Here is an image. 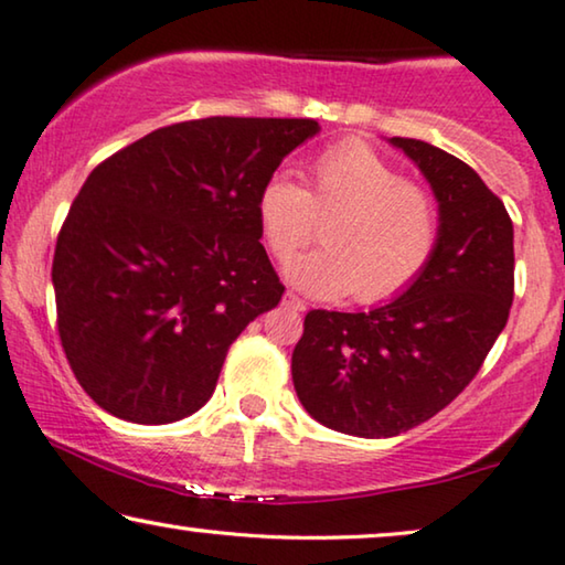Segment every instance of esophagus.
<instances>
[{
    "label": "esophagus",
    "instance_id": "obj_1",
    "mask_svg": "<svg viewBox=\"0 0 565 565\" xmlns=\"http://www.w3.org/2000/svg\"><path fill=\"white\" fill-rule=\"evenodd\" d=\"M284 305H286V307H291V309H297V312H301V309L307 307V305H305V299H299L297 294H294V291H286V294H284Z\"/></svg>",
    "mask_w": 565,
    "mask_h": 565
}]
</instances>
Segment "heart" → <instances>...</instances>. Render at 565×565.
Segmentation results:
<instances>
[{"label":"heart","mask_w":565,"mask_h":565,"mask_svg":"<svg viewBox=\"0 0 565 565\" xmlns=\"http://www.w3.org/2000/svg\"><path fill=\"white\" fill-rule=\"evenodd\" d=\"M258 227L274 258H291L315 241L320 250L291 260L286 274L315 297L381 305L427 271L440 243V210L417 181L402 179L365 140L345 138L307 163V186L274 173L260 186Z\"/></svg>","instance_id":"obj_1"}]
</instances>
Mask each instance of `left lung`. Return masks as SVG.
<instances>
[{"instance_id":"1","label":"left lung","mask_w":565,"mask_h":565,"mask_svg":"<svg viewBox=\"0 0 565 565\" xmlns=\"http://www.w3.org/2000/svg\"><path fill=\"white\" fill-rule=\"evenodd\" d=\"M392 142L438 196V250L419 281L384 307L307 312L291 353L305 409L355 438H394L448 407L487 361L514 299L504 202L460 158L423 140Z\"/></svg>"}]
</instances>
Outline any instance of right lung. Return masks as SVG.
Returning <instances> with one entry per match:
<instances>
[{
	"instance_id": "right-lung-1",
	"label": "right lung",
	"mask_w": 565,
	"mask_h": 565,
	"mask_svg": "<svg viewBox=\"0 0 565 565\" xmlns=\"http://www.w3.org/2000/svg\"><path fill=\"white\" fill-rule=\"evenodd\" d=\"M315 120L204 117L105 158L63 220L55 322L71 371L109 415L166 425L217 386L233 340L284 297L258 192Z\"/></svg>"
}]
</instances>
